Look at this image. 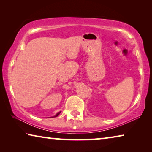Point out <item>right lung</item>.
<instances>
[{
  "label": "right lung",
  "mask_w": 152,
  "mask_h": 152,
  "mask_svg": "<svg viewBox=\"0 0 152 152\" xmlns=\"http://www.w3.org/2000/svg\"><path fill=\"white\" fill-rule=\"evenodd\" d=\"M60 113H61V111H60V112H58V113H57V114H56V115L54 116V117H57V116H58V115H59V114H60Z\"/></svg>",
  "instance_id": "1"
}]
</instances>
